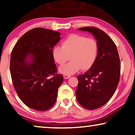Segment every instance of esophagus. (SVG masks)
Here are the masks:
<instances>
[{
	"instance_id": "obj_1",
	"label": "esophagus",
	"mask_w": 135,
	"mask_h": 135,
	"mask_svg": "<svg viewBox=\"0 0 135 135\" xmlns=\"http://www.w3.org/2000/svg\"><path fill=\"white\" fill-rule=\"evenodd\" d=\"M71 76H69V75H66V74H64V79H68V78H70Z\"/></svg>"
}]
</instances>
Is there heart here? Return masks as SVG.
<instances>
[{"label":"heart","instance_id":"b5f03b06","mask_svg":"<svg viewBox=\"0 0 135 135\" xmlns=\"http://www.w3.org/2000/svg\"><path fill=\"white\" fill-rule=\"evenodd\" d=\"M61 45L54 47L51 53L54 61L60 65H64L70 56V62L59 68L61 74L70 76L82 68L90 69L97 59L99 46L92 38L71 34L62 41Z\"/></svg>","mask_w":135,"mask_h":135}]
</instances>
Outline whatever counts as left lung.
<instances>
[{"instance_id": "8db88e82", "label": "left lung", "mask_w": 135, "mask_h": 135, "mask_svg": "<svg viewBox=\"0 0 135 135\" xmlns=\"http://www.w3.org/2000/svg\"><path fill=\"white\" fill-rule=\"evenodd\" d=\"M93 35L99 46L97 59L79 81L76 99L83 107L96 109L103 106L113 95L119 81L120 64L117 48L112 39L102 30L93 27L78 28Z\"/></svg>"}]
</instances>
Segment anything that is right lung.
<instances>
[{
	"mask_svg": "<svg viewBox=\"0 0 135 135\" xmlns=\"http://www.w3.org/2000/svg\"><path fill=\"white\" fill-rule=\"evenodd\" d=\"M60 36L57 31L36 28L24 34L12 50L9 67L14 87L22 101L37 111L55 104L63 82V76L55 74L51 53Z\"/></svg>",
	"mask_w": 135,
	"mask_h": 135,
	"instance_id": "add662e5",
	"label": "right lung"
}]
</instances>
